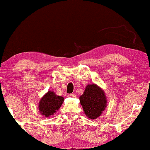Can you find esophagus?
<instances>
[{
    "label": "esophagus",
    "mask_w": 150,
    "mask_h": 150,
    "mask_svg": "<svg viewBox=\"0 0 150 150\" xmlns=\"http://www.w3.org/2000/svg\"><path fill=\"white\" fill-rule=\"evenodd\" d=\"M70 96H71V97H72V98H75L76 97V93H71Z\"/></svg>",
    "instance_id": "1"
}]
</instances>
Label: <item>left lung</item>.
<instances>
[{
    "label": "left lung",
    "mask_w": 150,
    "mask_h": 150,
    "mask_svg": "<svg viewBox=\"0 0 150 150\" xmlns=\"http://www.w3.org/2000/svg\"><path fill=\"white\" fill-rule=\"evenodd\" d=\"M80 102L88 117L93 120L100 116L106 106V98L104 91L95 84L87 86Z\"/></svg>",
    "instance_id": "obj_1"
}]
</instances>
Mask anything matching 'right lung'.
<instances>
[{
  "mask_svg": "<svg viewBox=\"0 0 150 150\" xmlns=\"http://www.w3.org/2000/svg\"><path fill=\"white\" fill-rule=\"evenodd\" d=\"M63 101L64 98L62 96H58L54 92L48 91L41 99L39 109L43 115L48 117L59 109Z\"/></svg>",
  "mask_w": 150,
  "mask_h": 150,
  "instance_id": "add662e5",
  "label": "right lung"
}]
</instances>
